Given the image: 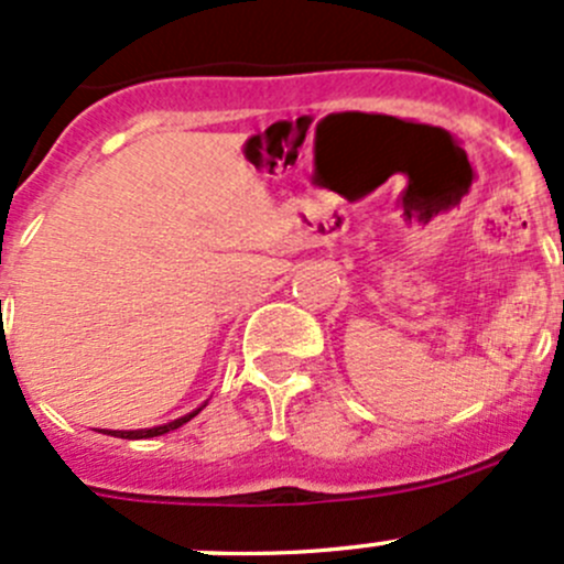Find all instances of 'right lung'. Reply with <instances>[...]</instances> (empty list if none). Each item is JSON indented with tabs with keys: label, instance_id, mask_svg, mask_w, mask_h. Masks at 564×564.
Segmentation results:
<instances>
[{
	"label": "right lung",
	"instance_id": "obj_1",
	"mask_svg": "<svg viewBox=\"0 0 564 564\" xmlns=\"http://www.w3.org/2000/svg\"><path fill=\"white\" fill-rule=\"evenodd\" d=\"M203 408H206V402L200 404V408H195L193 412H187V415L176 417V421H167L162 423V426H152V429H132V432H113V429H106V434H110V437H121V440H149V437H160V434H167L173 432V429L184 426L187 421H193V417L200 412Z\"/></svg>",
	"mask_w": 564,
	"mask_h": 564
}]
</instances>
